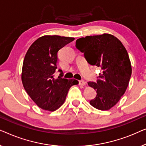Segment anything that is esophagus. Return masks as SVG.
Here are the masks:
<instances>
[{
	"instance_id": "esophagus-1",
	"label": "esophagus",
	"mask_w": 146,
	"mask_h": 146,
	"mask_svg": "<svg viewBox=\"0 0 146 146\" xmlns=\"http://www.w3.org/2000/svg\"><path fill=\"white\" fill-rule=\"evenodd\" d=\"M79 85L81 86H85L86 85V82L84 81H79Z\"/></svg>"
}]
</instances>
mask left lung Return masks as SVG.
Segmentation results:
<instances>
[{
	"label": "left lung",
	"instance_id": "obj_1",
	"mask_svg": "<svg viewBox=\"0 0 146 146\" xmlns=\"http://www.w3.org/2000/svg\"><path fill=\"white\" fill-rule=\"evenodd\" d=\"M76 48L84 53L89 64L100 67L102 71L96 83H88L96 91V97L90 104L100 110L110 109L126 92L132 74L126 48L118 38L109 34L78 39Z\"/></svg>",
	"mask_w": 146,
	"mask_h": 146
}]
</instances>
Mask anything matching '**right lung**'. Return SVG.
Segmentation results:
<instances>
[{"label": "right lung", "mask_w": 146, "mask_h": 146, "mask_svg": "<svg viewBox=\"0 0 146 146\" xmlns=\"http://www.w3.org/2000/svg\"><path fill=\"white\" fill-rule=\"evenodd\" d=\"M74 38L60 36H44L30 46L24 57L22 81L24 89L33 101L42 109L55 111L64 103L71 86L77 85L75 79L54 78L57 69L58 51Z\"/></svg>", "instance_id": "add662e5"}]
</instances>
